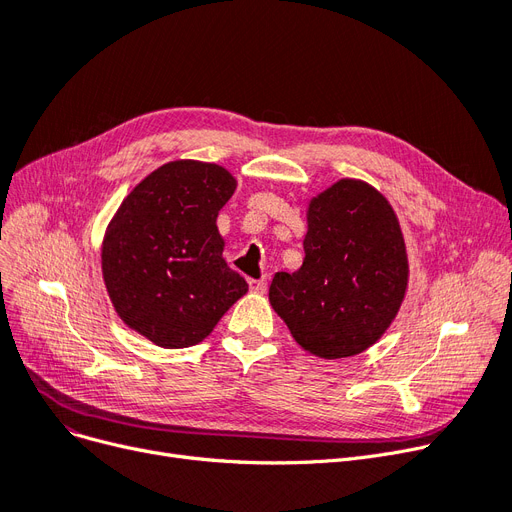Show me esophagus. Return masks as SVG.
I'll return each mask as SVG.
<instances>
[{"label": "esophagus", "mask_w": 512, "mask_h": 512, "mask_svg": "<svg viewBox=\"0 0 512 512\" xmlns=\"http://www.w3.org/2000/svg\"><path fill=\"white\" fill-rule=\"evenodd\" d=\"M249 286H251L253 293H265V288H268V282H265L263 278H259V280H249Z\"/></svg>", "instance_id": "esophagus-1"}]
</instances>
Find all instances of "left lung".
<instances>
[{
	"mask_svg": "<svg viewBox=\"0 0 512 512\" xmlns=\"http://www.w3.org/2000/svg\"><path fill=\"white\" fill-rule=\"evenodd\" d=\"M303 265L278 272L270 303L293 339L324 360L379 341L408 288V253L387 198L362 180H339L307 207Z\"/></svg>",
	"mask_w": 512,
	"mask_h": 512,
	"instance_id": "obj_1",
	"label": "left lung"
}]
</instances>
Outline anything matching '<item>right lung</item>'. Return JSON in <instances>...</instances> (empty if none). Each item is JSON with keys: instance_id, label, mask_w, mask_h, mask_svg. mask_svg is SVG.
I'll return each instance as SVG.
<instances>
[{"instance_id": "add662e5", "label": "right lung", "mask_w": 512, "mask_h": 512, "mask_svg": "<svg viewBox=\"0 0 512 512\" xmlns=\"http://www.w3.org/2000/svg\"><path fill=\"white\" fill-rule=\"evenodd\" d=\"M234 175L203 161H171L133 188L102 240V278L119 318L165 349L211 335L249 284L224 259L217 215Z\"/></svg>"}]
</instances>
